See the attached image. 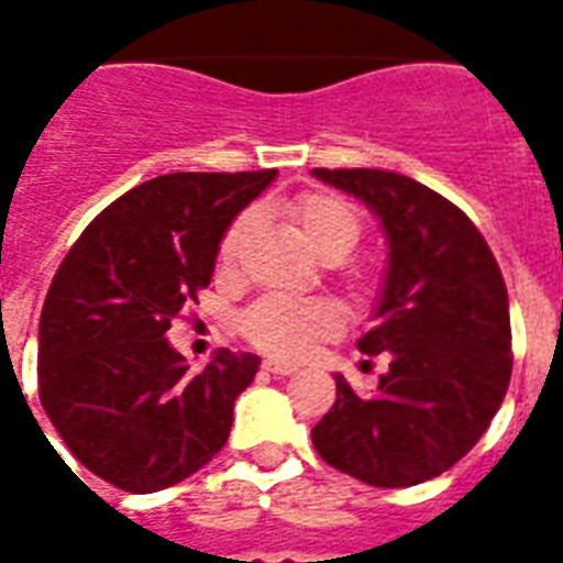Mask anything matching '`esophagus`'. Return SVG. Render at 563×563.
I'll return each mask as SVG.
<instances>
[{"label": "esophagus", "instance_id": "obj_1", "mask_svg": "<svg viewBox=\"0 0 563 563\" xmlns=\"http://www.w3.org/2000/svg\"><path fill=\"white\" fill-rule=\"evenodd\" d=\"M263 368L268 371V374H277V376L298 374V368H295V365H289V362H277V360H265Z\"/></svg>", "mask_w": 563, "mask_h": 563}]
</instances>
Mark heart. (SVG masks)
<instances>
[{
    "label": "heart",
    "instance_id": "b5f03b06",
    "mask_svg": "<svg viewBox=\"0 0 563 563\" xmlns=\"http://www.w3.org/2000/svg\"><path fill=\"white\" fill-rule=\"evenodd\" d=\"M291 216L300 233L324 260H342L360 242L362 224L351 203L327 192L300 195L291 203ZM251 228V216H239L221 239V263L236 260L239 247ZM342 312L324 298H291V295H268L256 300L242 316V333L254 347L277 360H303L318 342L339 333Z\"/></svg>",
    "mask_w": 563,
    "mask_h": 563
}]
</instances>
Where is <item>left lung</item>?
I'll list each match as a JSON object with an SVG mask.
<instances>
[{
  "mask_svg": "<svg viewBox=\"0 0 563 563\" xmlns=\"http://www.w3.org/2000/svg\"><path fill=\"white\" fill-rule=\"evenodd\" d=\"M360 198L388 242L374 327L356 347L388 356L374 394L335 374V402L312 427L318 455L374 488L450 471L482 438L511 379V318L499 265L444 195L383 169H312Z\"/></svg>",
  "mask_w": 563,
  "mask_h": 563,
  "instance_id": "left-lung-1",
  "label": "left lung"
}]
</instances>
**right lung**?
<instances>
[{
  "mask_svg": "<svg viewBox=\"0 0 563 563\" xmlns=\"http://www.w3.org/2000/svg\"><path fill=\"white\" fill-rule=\"evenodd\" d=\"M274 178L277 169L145 180L64 256L40 312V402L99 479L152 494L228 444L233 402L260 356L221 347L195 374L166 330L210 286L221 239Z\"/></svg>",
  "mask_w": 563,
  "mask_h": 563,
  "instance_id": "obj_1",
  "label": "right lung"
}]
</instances>
